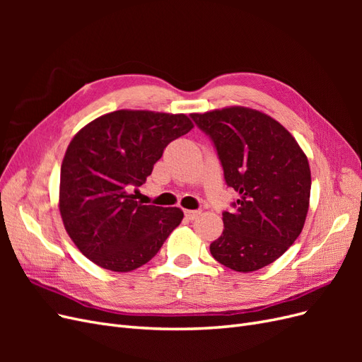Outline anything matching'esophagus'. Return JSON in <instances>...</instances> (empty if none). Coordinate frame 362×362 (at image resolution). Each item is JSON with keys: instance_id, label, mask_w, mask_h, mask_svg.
<instances>
[{"instance_id": "esophagus-1", "label": "esophagus", "mask_w": 362, "mask_h": 362, "mask_svg": "<svg viewBox=\"0 0 362 362\" xmlns=\"http://www.w3.org/2000/svg\"><path fill=\"white\" fill-rule=\"evenodd\" d=\"M184 214L189 218V221H194V218H198L201 216V211L199 210H185Z\"/></svg>"}]
</instances>
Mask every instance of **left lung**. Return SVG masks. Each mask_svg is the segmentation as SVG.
<instances>
[{"label": "left lung", "instance_id": "1", "mask_svg": "<svg viewBox=\"0 0 362 362\" xmlns=\"http://www.w3.org/2000/svg\"><path fill=\"white\" fill-rule=\"evenodd\" d=\"M192 119L211 137L225 181L240 196L223 213V233L210 245L216 261L249 273L272 264L302 233L311 170L305 152L278 120L233 105Z\"/></svg>", "mask_w": 362, "mask_h": 362}]
</instances>
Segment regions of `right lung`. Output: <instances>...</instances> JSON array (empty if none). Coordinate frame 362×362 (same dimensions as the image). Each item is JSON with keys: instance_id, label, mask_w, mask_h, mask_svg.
<instances>
[{"instance_id": "1", "label": "right lung", "mask_w": 362, "mask_h": 362, "mask_svg": "<svg viewBox=\"0 0 362 362\" xmlns=\"http://www.w3.org/2000/svg\"><path fill=\"white\" fill-rule=\"evenodd\" d=\"M193 127L184 113L116 110L72 137L62 161L59 210L86 258L120 273L157 255L184 213L141 205L131 190L146 182L164 148Z\"/></svg>"}]
</instances>
